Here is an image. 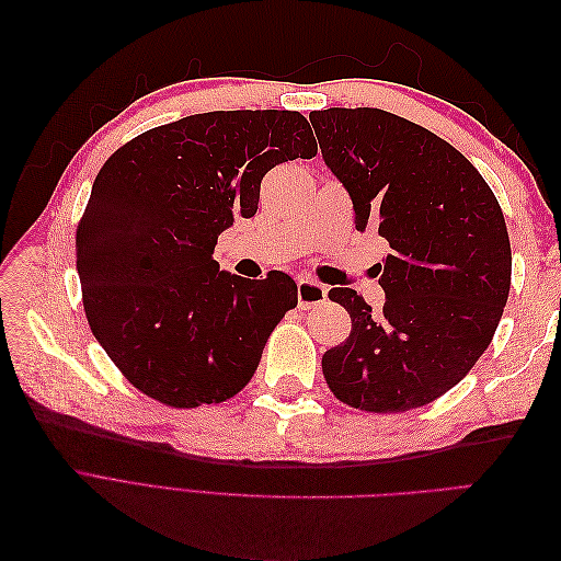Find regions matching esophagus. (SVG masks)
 <instances>
[{
	"label": "esophagus",
	"mask_w": 561,
	"mask_h": 561,
	"mask_svg": "<svg viewBox=\"0 0 561 561\" xmlns=\"http://www.w3.org/2000/svg\"><path fill=\"white\" fill-rule=\"evenodd\" d=\"M297 299L301 309H313L320 307L322 301L328 299V285H322L311 278H301L297 283Z\"/></svg>",
	"instance_id": "1"
}]
</instances>
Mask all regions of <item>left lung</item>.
Masks as SVG:
<instances>
[{
	"label": "left lung",
	"instance_id": "left-lung-1",
	"mask_svg": "<svg viewBox=\"0 0 561 561\" xmlns=\"http://www.w3.org/2000/svg\"><path fill=\"white\" fill-rule=\"evenodd\" d=\"M309 118L355 229L390 245L377 264L381 313L351 287L330 290L351 334L322 355V375L355 410L428 404L468 375L503 316L513 252L499 201L461 151L402 116L332 107Z\"/></svg>",
	"mask_w": 561,
	"mask_h": 561
}]
</instances>
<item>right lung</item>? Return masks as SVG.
Wrapping results in <instances>:
<instances>
[{"label":"right lung","instance_id":"right-lung-1","mask_svg":"<svg viewBox=\"0 0 561 561\" xmlns=\"http://www.w3.org/2000/svg\"><path fill=\"white\" fill-rule=\"evenodd\" d=\"M316 151L299 112H206L138 135L100 168L77 229L83 311L145 396L190 410L252 379L297 285L283 271H219L217 236L257 213L271 168Z\"/></svg>","mask_w":561,"mask_h":561}]
</instances>
